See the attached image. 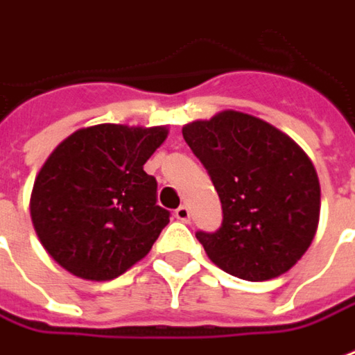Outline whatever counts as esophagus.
Returning a JSON list of instances; mask_svg holds the SVG:
<instances>
[{
  "mask_svg": "<svg viewBox=\"0 0 355 355\" xmlns=\"http://www.w3.org/2000/svg\"><path fill=\"white\" fill-rule=\"evenodd\" d=\"M175 218L182 220V223H187V220H189V209L185 205L178 207V209H175Z\"/></svg>",
  "mask_w": 355,
  "mask_h": 355,
  "instance_id": "1",
  "label": "esophagus"
}]
</instances>
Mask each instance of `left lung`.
<instances>
[{"mask_svg": "<svg viewBox=\"0 0 355 355\" xmlns=\"http://www.w3.org/2000/svg\"><path fill=\"white\" fill-rule=\"evenodd\" d=\"M213 180L223 225L197 232L209 260L246 282L289 272L315 239L320 183L306 152L263 119L220 111L182 128Z\"/></svg>", "mask_w": 355, "mask_h": 355, "instance_id": "8db88e82", "label": "left lung"}]
</instances>
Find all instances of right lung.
<instances>
[{"instance_id": "1", "label": "right lung", "mask_w": 355, "mask_h": 355, "mask_svg": "<svg viewBox=\"0 0 355 355\" xmlns=\"http://www.w3.org/2000/svg\"><path fill=\"white\" fill-rule=\"evenodd\" d=\"M168 127L94 125L52 150L33 185L31 220L42 248L66 272L109 282L150 250L170 213L156 205L144 164Z\"/></svg>"}]
</instances>
